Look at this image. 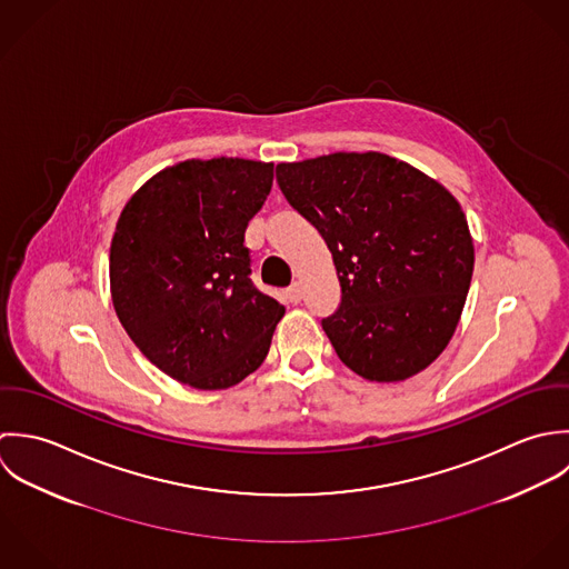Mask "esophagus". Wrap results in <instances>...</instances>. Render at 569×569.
I'll return each instance as SVG.
<instances>
[{"mask_svg": "<svg viewBox=\"0 0 569 569\" xmlns=\"http://www.w3.org/2000/svg\"><path fill=\"white\" fill-rule=\"evenodd\" d=\"M286 299L290 301V303H299L301 299H303V292H301V283H292L290 288H286Z\"/></svg>", "mask_w": 569, "mask_h": 569, "instance_id": "1", "label": "esophagus"}]
</instances>
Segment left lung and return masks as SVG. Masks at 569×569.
<instances>
[{"label":"left lung","instance_id":"8db88e82","mask_svg":"<svg viewBox=\"0 0 569 569\" xmlns=\"http://www.w3.org/2000/svg\"><path fill=\"white\" fill-rule=\"evenodd\" d=\"M290 207L326 239L341 303L321 321L342 362L367 380H405L453 337L475 263L453 196L385 153L277 164Z\"/></svg>","mask_w":569,"mask_h":569}]
</instances>
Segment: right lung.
I'll return each instance as SVG.
<instances>
[{
  "mask_svg": "<svg viewBox=\"0 0 569 569\" xmlns=\"http://www.w3.org/2000/svg\"><path fill=\"white\" fill-rule=\"evenodd\" d=\"M272 189V164L184 160L142 184L110 248L116 315L167 376L227 389L266 358L286 308L250 279L243 232Z\"/></svg>",
  "mask_w": 569,
  "mask_h": 569,
  "instance_id": "1",
  "label": "right lung"
}]
</instances>
